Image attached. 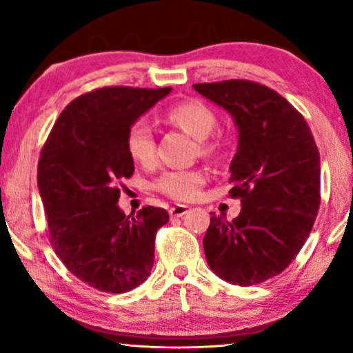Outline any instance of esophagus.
<instances>
[{
    "label": "esophagus",
    "instance_id": "1",
    "mask_svg": "<svg viewBox=\"0 0 353 353\" xmlns=\"http://www.w3.org/2000/svg\"><path fill=\"white\" fill-rule=\"evenodd\" d=\"M188 210H190V207L188 205H173L170 210H168V214H170L172 219H176V216H183L185 214H188Z\"/></svg>",
    "mask_w": 353,
    "mask_h": 353
}]
</instances>
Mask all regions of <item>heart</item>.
I'll return each instance as SVG.
<instances>
[{"label":"heart","instance_id":"b5f03b06","mask_svg":"<svg viewBox=\"0 0 353 353\" xmlns=\"http://www.w3.org/2000/svg\"><path fill=\"white\" fill-rule=\"evenodd\" d=\"M167 120L199 141L201 154L214 157L220 144L209 137L216 127V115L209 105L196 99L181 101L172 105L165 114ZM125 146L130 157L141 165H151L156 159V141L151 125L139 119L128 127ZM204 185V175L199 170H167L154 181V190L173 201H191Z\"/></svg>","mask_w":353,"mask_h":353}]
</instances>
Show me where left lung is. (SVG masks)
<instances>
[{
  "label": "left lung",
  "instance_id": "1",
  "mask_svg": "<svg viewBox=\"0 0 353 353\" xmlns=\"http://www.w3.org/2000/svg\"><path fill=\"white\" fill-rule=\"evenodd\" d=\"M234 117L239 146L230 165L228 221L212 214L204 252L216 276L252 286L297 257L320 209V152L303 115L268 86L250 80L192 85Z\"/></svg>",
  "mask_w": 353,
  "mask_h": 353
}]
</instances>
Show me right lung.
I'll return each mask as SVG.
<instances>
[{
	"label": "right lung",
	"mask_w": 353,
	"mask_h": 353,
	"mask_svg": "<svg viewBox=\"0 0 353 353\" xmlns=\"http://www.w3.org/2000/svg\"><path fill=\"white\" fill-rule=\"evenodd\" d=\"M172 88L104 86L62 110L43 144L38 190L50 243L72 274L103 292L122 294L144 283L154 265L161 207L137 215L119 209L120 186L134 172L125 146L128 127Z\"/></svg>",
	"instance_id": "1"
}]
</instances>
